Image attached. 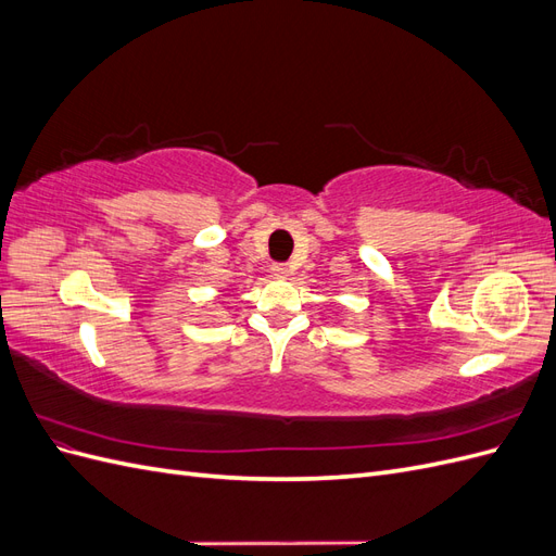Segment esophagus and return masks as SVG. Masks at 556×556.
I'll return each instance as SVG.
<instances>
[{"instance_id":"34e87169","label":"esophagus","mask_w":556,"mask_h":556,"mask_svg":"<svg viewBox=\"0 0 556 556\" xmlns=\"http://www.w3.org/2000/svg\"><path fill=\"white\" fill-rule=\"evenodd\" d=\"M271 274H274L276 278H288L290 268H288V264H274V266H271Z\"/></svg>"}]
</instances>
